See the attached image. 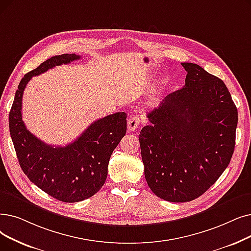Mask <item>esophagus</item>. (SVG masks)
Listing matches in <instances>:
<instances>
[{"label": "esophagus", "instance_id": "1", "mask_svg": "<svg viewBox=\"0 0 251 251\" xmlns=\"http://www.w3.org/2000/svg\"><path fill=\"white\" fill-rule=\"evenodd\" d=\"M140 124L139 122V118L134 116V117H131L127 122V125H128V129L130 130V131H134V130L137 129L138 125Z\"/></svg>", "mask_w": 251, "mask_h": 251}]
</instances>
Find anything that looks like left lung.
<instances>
[{
	"instance_id": "8db88e82",
	"label": "left lung",
	"mask_w": 251,
	"mask_h": 251,
	"mask_svg": "<svg viewBox=\"0 0 251 251\" xmlns=\"http://www.w3.org/2000/svg\"><path fill=\"white\" fill-rule=\"evenodd\" d=\"M186 84L148 113L139 144L145 176L157 197L189 202L200 197L230 164L237 107L225 83L200 65L181 63Z\"/></svg>"
}]
</instances>
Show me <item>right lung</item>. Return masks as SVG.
I'll list each match as a JSON object with an SVG mask.
<instances>
[{
    "instance_id": "add662e5",
    "label": "right lung",
    "mask_w": 251,
    "mask_h": 251,
    "mask_svg": "<svg viewBox=\"0 0 251 251\" xmlns=\"http://www.w3.org/2000/svg\"><path fill=\"white\" fill-rule=\"evenodd\" d=\"M73 54L53 56L25 75L9 114V129L19 165L29 180L51 197L67 203L80 202L96 194L107 176L113 151L126 133L124 113H115L93 122L72 144L54 147L43 143L26 129L21 115L23 95L34 75L55 65L79 59Z\"/></svg>"
}]
</instances>
